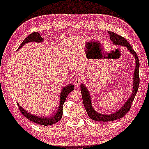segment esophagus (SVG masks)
<instances>
[{
  "mask_svg": "<svg viewBox=\"0 0 149 149\" xmlns=\"http://www.w3.org/2000/svg\"><path fill=\"white\" fill-rule=\"evenodd\" d=\"M81 82H82V79L80 77H77V78L74 79V85L75 88H78L79 86L81 84Z\"/></svg>",
  "mask_w": 149,
  "mask_h": 149,
  "instance_id": "esophagus-1",
  "label": "esophagus"
}]
</instances>
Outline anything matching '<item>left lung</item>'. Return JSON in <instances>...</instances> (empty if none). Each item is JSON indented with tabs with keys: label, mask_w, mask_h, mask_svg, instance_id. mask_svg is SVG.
I'll list each match as a JSON object with an SVG mask.
<instances>
[{
	"label": "left lung",
	"mask_w": 149,
	"mask_h": 149,
	"mask_svg": "<svg viewBox=\"0 0 149 149\" xmlns=\"http://www.w3.org/2000/svg\"><path fill=\"white\" fill-rule=\"evenodd\" d=\"M110 40L112 42V44L116 46H121L126 47V49L130 52V53L134 56L135 59V63H136V66H135V70L134 73V81H133V90L130 97L128 100L125 102L124 105L120 108L117 111L114 113H109V114H103L99 112L95 111L92 105V99L90 96V91L88 89L86 88L85 84L81 85V92L82 94L83 103H84V107L86 108L87 113L92 120L98 122H109L113 121L116 120L120 119L123 118L126 113L128 112L131 107V104L134 101L135 96L138 92L139 84H140V77H139V67H140V62H139L138 57L137 55L136 52L134 51L131 46L128 42L123 37L118 35L115 33L111 31H108Z\"/></svg>",
	"instance_id": "1"
}]
</instances>
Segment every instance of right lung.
I'll use <instances>...</instances> for the list:
<instances>
[{
    "mask_svg": "<svg viewBox=\"0 0 149 149\" xmlns=\"http://www.w3.org/2000/svg\"><path fill=\"white\" fill-rule=\"evenodd\" d=\"M44 39L41 37L38 32H34L32 33L31 34H30L29 36H28L25 38L24 41L22 42V44H20L19 46L18 49L19 50L22 47L24 44H26L29 42H38V43H40V42H43ZM74 89V86L73 84H69L67 86L63 87L61 90V92L60 93V97H59V107L57 111H56L55 113H54L53 116L49 117H40L38 116L33 115L32 113H30L28 112L26 110L23 109L21 106L18 103V107L20 109V111L23 115L26 118L29 120L37 124L44 125V126H49V125H51L55 124V123H57L58 121L60 120V119L62 118L63 114V105L64 104V102L65 99H66L67 96L68 95L69 93L70 92H72Z\"/></svg>",
    "mask_w": 149,
    "mask_h": 149,
    "instance_id": "add662e5",
    "label": "right lung"
}]
</instances>
